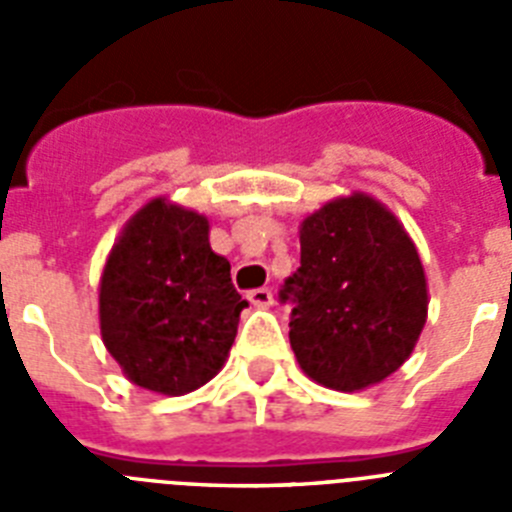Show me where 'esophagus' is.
Returning <instances> with one entry per match:
<instances>
[{"instance_id": "esophagus-1", "label": "esophagus", "mask_w": 512, "mask_h": 512, "mask_svg": "<svg viewBox=\"0 0 512 512\" xmlns=\"http://www.w3.org/2000/svg\"><path fill=\"white\" fill-rule=\"evenodd\" d=\"M248 300H251V305H256V307H269L271 302H274V295H271V289L259 287V289H251V292H248Z\"/></svg>"}]
</instances>
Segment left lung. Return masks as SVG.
Instances as JSON below:
<instances>
[{"mask_svg":"<svg viewBox=\"0 0 512 512\" xmlns=\"http://www.w3.org/2000/svg\"><path fill=\"white\" fill-rule=\"evenodd\" d=\"M279 302L292 305L289 343L302 372L341 392L397 372L428 315L415 243L366 194L333 200L305 217L300 266L284 279Z\"/></svg>","mask_w":512,"mask_h":512,"instance_id":"left-lung-1","label":"left lung"}]
</instances>
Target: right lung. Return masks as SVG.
<instances>
[{
  "mask_svg": "<svg viewBox=\"0 0 512 512\" xmlns=\"http://www.w3.org/2000/svg\"><path fill=\"white\" fill-rule=\"evenodd\" d=\"M207 233V217L153 200L125 225L104 264L102 341L138 387L184 395L225 364L248 302Z\"/></svg>",
  "mask_w": 512,
  "mask_h": 512,
  "instance_id": "obj_1",
  "label": "right lung"
}]
</instances>
